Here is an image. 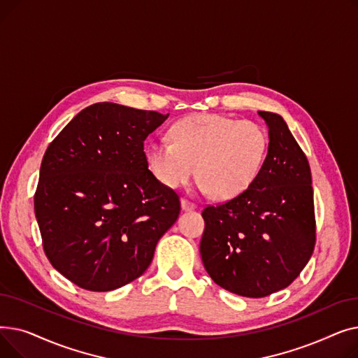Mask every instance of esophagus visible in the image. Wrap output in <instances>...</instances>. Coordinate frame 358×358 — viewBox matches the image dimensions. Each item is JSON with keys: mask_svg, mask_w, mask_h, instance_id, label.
Instances as JSON below:
<instances>
[{"mask_svg": "<svg viewBox=\"0 0 358 358\" xmlns=\"http://www.w3.org/2000/svg\"><path fill=\"white\" fill-rule=\"evenodd\" d=\"M181 209L182 210H194L196 209V204H193L192 201H189V200H185V199H181Z\"/></svg>", "mask_w": 358, "mask_h": 358, "instance_id": "obj_1", "label": "esophagus"}]
</instances>
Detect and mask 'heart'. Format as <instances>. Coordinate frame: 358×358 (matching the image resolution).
I'll return each instance as SVG.
<instances>
[{
    "mask_svg": "<svg viewBox=\"0 0 358 358\" xmlns=\"http://www.w3.org/2000/svg\"><path fill=\"white\" fill-rule=\"evenodd\" d=\"M171 142L155 141L146 148L149 169L168 189H178L194 173L197 189L217 200L245 193L266 161L268 138L259 124L212 113L178 120Z\"/></svg>",
    "mask_w": 358,
    "mask_h": 358,
    "instance_id": "b5f03b06",
    "label": "heart"
}]
</instances>
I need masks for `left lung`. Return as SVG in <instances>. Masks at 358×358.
<instances>
[{
  "mask_svg": "<svg viewBox=\"0 0 358 358\" xmlns=\"http://www.w3.org/2000/svg\"><path fill=\"white\" fill-rule=\"evenodd\" d=\"M268 127V152L250 189L201 212L200 254L224 290L266 297L286 289L315 247L310 166L283 117L258 111Z\"/></svg>",
  "mask_w": 358,
  "mask_h": 358,
  "instance_id": "left-lung-1",
  "label": "left lung"
}]
</instances>
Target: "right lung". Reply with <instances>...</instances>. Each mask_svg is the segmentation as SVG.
Returning a JSON list of instances; mask_svg holds the SVG:
<instances>
[{
  "label": "right lung",
  "mask_w": 358,
  "mask_h": 358,
  "mask_svg": "<svg viewBox=\"0 0 358 358\" xmlns=\"http://www.w3.org/2000/svg\"><path fill=\"white\" fill-rule=\"evenodd\" d=\"M168 115L96 103L46 149L34 213L50 264L73 285L110 292L141 277L180 215L148 169L143 142Z\"/></svg>",
  "instance_id": "obj_1"
}]
</instances>
